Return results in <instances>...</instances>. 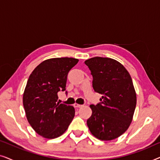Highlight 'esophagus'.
Listing matches in <instances>:
<instances>
[{"mask_svg": "<svg viewBox=\"0 0 160 160\" xmlns=\"http://www.w3.org/2000/svg\"><path fill=\"white\" fill-rule=\"evenodd\" d=\"M73 106L75 107V108H80V107L83 106V105H80V104H77V103H75L73 105Z\"/></svg>", "mask_w": 160, "mask_h": 160, "instance_id": "34e87169", "label": "esophagus"}]
</instances>
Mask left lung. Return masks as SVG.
I'll return each instance as SVG.
<instances>
[{
    "label": "left lung",
    "instance_id": "8db88e82",
    "mask_svg": "<svg viewBox=\"0 0 160 160\" xmlns=\"http://www.w3.org/2000/svg\"><path fill=\"white\" fill-rule=\"evenodd\" d=\"M84 63L93 77L94 90L102 95L99 103L90 105L92 113L87 126L98 139L117 138L128 129L136 106L131 76L121 63L111 58L95 57Z\"/></svg>",
    "mask_w": 160,
    "mask_h": 160
}]
</instances>
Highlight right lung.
Here are the masks:
<instances>
[{
	"mask_svg": "<svg viewBox=\"0 0 160 160\" xmlns=\"http://www.w3.org/2000/svg\"><path fill=\"white\" fill-rule=\"evenodd\" d=\"M78 62L71 58L49 59L29 76L23 94L24 108L29 124L43 138L60 136L75 116L73 106L57 102L59 92L65 90L68 73Z\"/></svg>",
	"mask_w": 160,
	"mask_h": 160,
	"instance_id": "1",
	"label": "right lung"
}]
</instances>
